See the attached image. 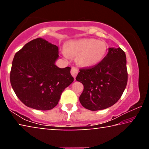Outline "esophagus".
<instances>
[{
    "label": "esophagus",
    "instance_id": "1",
    "mask_svg": "<svg viewBox=\"0 0 149 149\" xmlns=\"http://www.w3.org/2000/svg\"><path fill=\"white\" fill-rule=\"evenodd\" d=\"M78 72H79V71H78V70L76 68H75V67H72V68L71 74L72 75V76L74 77V79H75V77H76L77 75L78 74Z\"/></svg>",
    "mask_w": 149,
    "mask_h": 149
}]
</instances>
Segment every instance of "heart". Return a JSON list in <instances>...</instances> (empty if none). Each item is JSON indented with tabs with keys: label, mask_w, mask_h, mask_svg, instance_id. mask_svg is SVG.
<instances>
[{
	"label": "heart",
	"mask_w": 149,
	"mask_h": 149,
	"mask_svg": "<svg viewBox=\"0 0 149 149\" xmlns=\"http://www.w3.org/2000/svg\"><path fill=\"white\" fill-rule=\"evenodd\" d=\"M63 54L66 58L76 56L80 66L92 68L102 61L107 52V47L103 41L95 39H81L67 42Z\"/></svg>",
	"instance_id": "b5f03b06"
}]
</instances>
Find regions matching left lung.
I'll return each mask as SVG.
<instances>
[{"label": "left lung", "mask_w": 149, "mask_h": 149, "mask_svg": "<svg viewBox=\"0 0 149 149\" xmlns=\"http://www.w3.org/2000/svg\"><path fill=\"white\" fill-rule=\"evenodd\" d=\"M126 56L121 48H108L99 64L89 69H80L75 79L84 85L79 101L92 111L114 105L122 97L127 83Z\"/></svg>", "instance_id": "8db88e82"}]
</instances>
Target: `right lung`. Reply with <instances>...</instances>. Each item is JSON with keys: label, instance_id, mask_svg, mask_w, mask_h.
Segmentation results:
<instances>
[{"label": "right lung", "instance_id": "add662e5", "mask_svg": "<svg viewBox=\"0 0 149 149\" xmlns=\"http://www.w3.org/2000/svg\"><path fill=\"white\" fill-rule=\"evenodd\" d=\"M58 47L42 38L27 42L16 52L10 75L18 99L29 108L49 110L58 103L62 92L74 81L71 68L55 64Z\"/></svg>", "mask_w": 149, "mask_h": 149}]
</instances>
